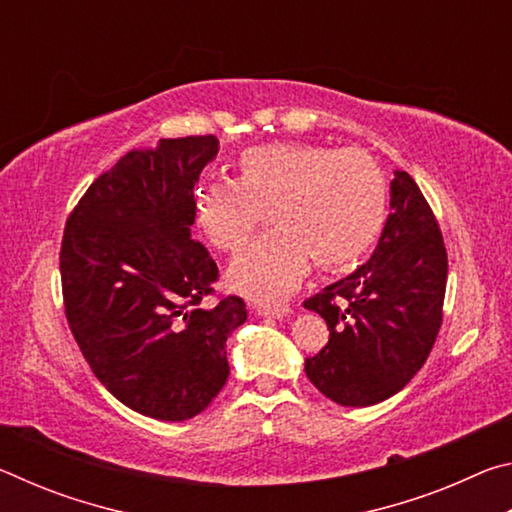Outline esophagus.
Instances as JSON below:
<instances>
[{
	"mask_svg": "<svg viewBox=\"0 0 512 512\" xmlns=\"http://www.w3.org/2000/svg\"><path fill=\"white\" fill-rule=\"evenodd\" d=\"M289 305H264V302H257L255 305V314L257 316H277V318H282V316H287L289 314Z\"/></svg>",
	"mask_w": 512,
	"mask_h": 512,
	"instance_id": "34e87169",
	"label": "esophagus"
}]
</instances>
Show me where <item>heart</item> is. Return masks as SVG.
<instances>
[{
	"mask_svg": "<svg viewBox=\"0 0 512 512\" xmlns=\"http://www.w3.org/2000/svg\"><path fill=\"white\" fill-rule=\"evenodd\" d=\"M271 214L275 232L230 266V284L250 298L275 300L309 271H339L368 253L388 212V187L368 153L277 142L246 149L237 180L198 187L194 216L221 253H239Z\"/></svg>",
	"mask_w": 512,
	"mask_h": 512,
	"instance_id": "obj_1",
	"label": "heart"
}]
</instances>
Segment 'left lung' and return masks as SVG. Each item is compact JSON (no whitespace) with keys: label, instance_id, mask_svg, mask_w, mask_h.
Instances as JSON below:
<instances>
[{"label":"left lung","instance_id":"1","mask_svg":"<svg viewBox=\"0 0 512 512\" xmlns=\"http://www.w3.org/2000/svg\"><path fill=\"white\" fill-rule=\"evenodd\" d=\"M445 287L443 232L415 180L395 171L375 255L305 300L329 329L325 348L305 361L311 384L341 406H370L400 393L436 343Z\"/></svg>","mask_w":512,"mask_h":512}]
</instances>
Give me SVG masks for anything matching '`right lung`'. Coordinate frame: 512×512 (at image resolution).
<instances>
[{"label":"right lung","instance_id":"obj_1","mask_svg":"<svg viewBox=\"0 0 512 512\" xmlns=\"http://www.w3.org/2000/svg\"><path fill=\"white\" fill-rule=\"evenodd\" d=\"M214 135L160 140L94 180L65 223L60 280L69 329L103 386L155 420L205 411L230 375L225 341L246 323L212 296L219 268L192 239L194 187Z\"/></svg>","mask_w":512,"mask_h":512}]
</instances>
